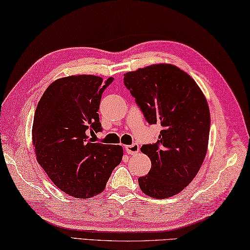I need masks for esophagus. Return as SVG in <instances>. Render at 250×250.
<instances>
[{"label": "esophagus", "instance_id": "obj_1", "mask_svg": "<svg viewBox=\"0 0 250 250\" xmlns=\"http://www.w3.org/2000/svg\"><path fill=\"white\" fill-rule=\"evenodd\" d=\"M126 151L128 154H136L139 152V146L137 144H133L129 146H126Z\"/></svg>", "mask_w": 250, "mask_h": 250}]
</instances>
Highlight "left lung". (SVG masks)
<instances>
[{"instance_id":"1","label":"left lung","mask_w":250,"mask_h":250,"mask_svg":"<svg viewBox=\"0 0 250 250\" xmlns=\"http://www.w3.org/2000/svg\"><path fill=\"white\" fill-rule=\"evenodd\" d=\"M124 83L159 139L141 152L151 168L138 178L144 194L157 199L177 195L199 172L208 150L210 111L198 84L172 64H153L124 74Z\"/></svg>"}]
</instances>
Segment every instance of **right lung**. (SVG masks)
<instances>
[{"label": "right lung", "mask_w": 250, "mask_h": 250, "mask_svg": "<svg viewBox=\"0 0 250 250\" xmlns=\"http://www.w3.org/2000/svg\"><path fill=\"white\" fill-rule=\"evenodd\" d=\"M113 82L95 75L56 79L46 88L35 112L32 144L37 161L54 185L72 197L87 199L104 190L123 158L119 145L92 143L101 131L99 105Z\"/></svg>", "instance_id": "1"}]
</instances>
